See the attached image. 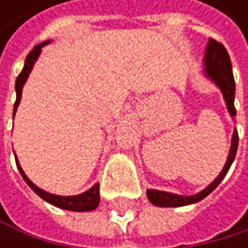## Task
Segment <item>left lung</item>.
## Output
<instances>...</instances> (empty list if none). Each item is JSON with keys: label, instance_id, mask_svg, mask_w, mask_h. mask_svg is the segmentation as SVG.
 <instances>
[{"label": "left lung", "instance_id": "1", "mask_svg": "<svg viewBox=\"0 0 248 248\" xmlns=\"http://www.w3.org/2000/svg\"><path fill=\"white\" fill-rule=\"evenodd\" d=\"M204 62H205V73L211 80L216 81L217 86L220 88L231 116L232 117L236 116L235 106H233L235 80H233V74H232L231 59H229V55H228L226 49L223 47V44L216 41V40H210ZM236 149H238V131H233L232 146H231V152H229V156H228V160H226V165L223 167V170H222L220 174H218V177L208 187H205L202 192H199V193H196L193 196H180V195L162 192V190H147V198L150 199L152 204H155L157 207H182V205H189V204L201 201V199H204L207 195H210L218 186V183H220L222 180L225 178V175L228 174L232 162L235 159Z\"/></svg>", "mask_w": 248, "mask_h": 248}]
</instances>
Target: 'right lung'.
Returning a JSON list of instances; mask_svg holds the SVG:
<instances>
[{
    "instance_id": "obj_1",
    "label": "right lung",
    "mask_w": 248,
    "mask_h": 248,
    "mask_svg": "<svg viewBox=\"0 0 248 248\" xmlns=\"http://www.w3.org/2000/svg\"><path fill=\"white\" fill-rule=\"evenodd\" d=\"M49 41H46V43H41L38 46H35L34 49L28 53L26 59H25V65H23V70L22 73L17 76L16 78V102H15V110H13V114L16 113L17 110V106H19V102H20V96H22V88H23V84L28 78V76H30L31 70H32V66H34V62L37 61L40 52H41V47L46 46ZM16 165L19 168V172L22 174L23 180L26 182V185L30 186L38 196H41L44 201L47 202H50L52 205H56L59 208H63V210H70V211H92L98 207L99 204V185H95L92 189H89L88 192H84L81 195H77V196H58V195H52V193H47L44 190H41L40 187H37L30 178H28L25 175V172L22 171L20 165H19V162L16 160Z\"/></svg>"
}]
</instances>
